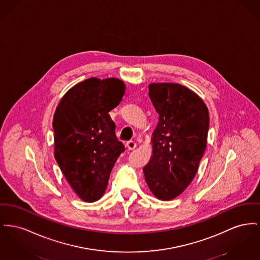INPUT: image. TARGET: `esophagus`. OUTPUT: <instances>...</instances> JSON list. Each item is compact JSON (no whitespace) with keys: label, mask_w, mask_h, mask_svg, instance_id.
<instances>
[{"label":"esophagus","mask_w":260,"mask_h":260,"mask_svg":"<svg viewBox=\"0 0 260 260\" xmlns=\"http://www.w3.org/2000/svg\"><path fill=\"white\" fill-rule=\"evenodd\" d=\"M125 145H126V147H127L128 150H134V149L137 147L138 144H137V142H136L135 140H129V141L126 142Z\"/></svg>","instance_id":"obj_1"}]
</instances>
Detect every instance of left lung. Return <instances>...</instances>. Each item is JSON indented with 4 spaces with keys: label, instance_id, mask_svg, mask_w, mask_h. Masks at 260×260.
Returning a JSON list of instances; mask_svg holds the SVG:
<instances>
[{
    "label": "left lung",
    "instance_id": "8db88e82",
    "mask_svg": "<svg viewBox=\"0 0 260 260\" xmlns=\"http://www.w3.org/2000/svg\"><path fill=\"white\" fill-rule=\"evenodd\" d=\"M149 96L159 114L153 155L143 168L157 199L180 196L193 180L207 144L208 109L190 89L176 83H152Z\"/></svg>",
    "mask_w": 260,
    "mask_h": 260
}]
</instances>
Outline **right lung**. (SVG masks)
Returning a JSON list of instances; mask_svg holds the SVG:
<instances>
[{"label":"right lung","instance_id":"obj_1","mask_svg":"<svg viewBox=\"0 0 260 260\" xmlns=\"http://www.w3.org/2000/svg\"><path fill=\"white\" fill-rule=\"evenodd\" d=\"M123 93L124 84L118 78L91 77L67 92L56 109L55 158L73 189L86 202L104 194L111 171L124 151L108 114L120 104Z\"/></svg>","mask_w":260,"mask_h":260}]
</instances>
